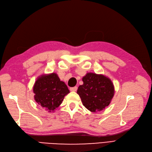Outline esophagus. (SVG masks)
<instances>
[{"label":"esophagus","mask_w":152,"mask_h":152,"mask_svg":"<svg viewBox=\"0 0 152 152\" xmlns=\"http://www.w3.org/2000/svg\"><path fill=\"white\" fill-rule=\"evenodd\" d=\"M70 90L71 91H73V92H75L77 90V87L75 86V87H71V88L70 89Z\"/></svg>","instance_id":"34e87169"}]
</instances>
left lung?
<instances>
[{
  "instance_id": "obj_1",
  "label": "left lung",
  "mask_w": 152,
  "mask_h": 152,
  "mask_svg": "<svg viewBox=\"0 0 152 152\" xmlns=\"http://www.w3.org/2000/svg\"><path fill=\"white\" fill-rule=\"evenodd\" d=\"M82 81L84 84L79 87L77 93L84 107L92 112L102 111L108 107L115 93L112 80L102 74L87 73Z\"/></svg>"
}]
</instances>
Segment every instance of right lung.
Wrapping results in <instances>:
<instances>
[{
  "mask_svg": "<svg viewBox=\"0 0 152 152\" xmlns=\"http://www.w3.org/2000/svg\"><path fill=\"white\" fill-rule=\"evenodd\" d=\"M33 91L35 102L49 112H54L70 93L65 82L55 73L40 76L35 82Z\"/></svg>",
  "mask_w": 152,
  "mask_h": 152,
  "instance_id": "obj_1",
  "label": "right lung"
}]
</instances>
